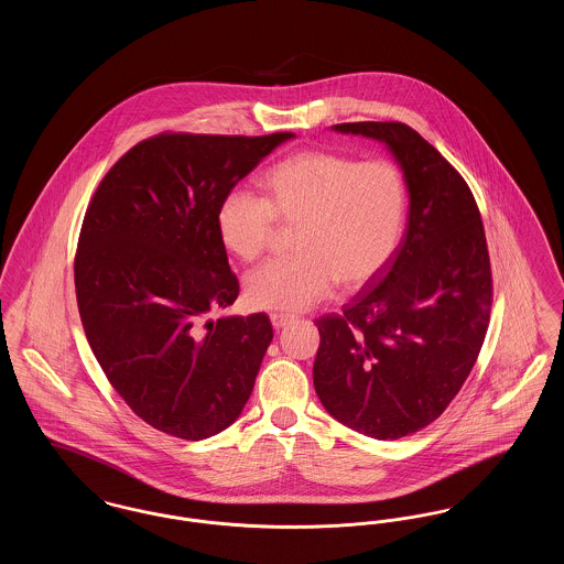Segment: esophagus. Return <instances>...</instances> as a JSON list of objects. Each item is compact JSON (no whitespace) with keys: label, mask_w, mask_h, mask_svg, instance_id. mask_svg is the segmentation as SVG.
Listing matches in <instances>:
<instances>
[{"label":"esophagus","mask_w":564,"mask_h":564,"mask_svg":"<svg viewBox=\"0 0 564 564\" xmlns=\"http://www.w3.org/2000/svg\"><path fill=\"white\" fill-rule=\"evenodd\" d=\"M292 322H294L292 315H283V313H272V315H270V323H272L274 329H281V327H285L288 323Z\"/></svg>","instance_id":"1"}]
</instances>
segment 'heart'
<instances>
[{"instance_id": "heart-1", "label": "heart", "mask_w": 564, "mask_h": 564, "mask_svg": "<svg viewBox=\"0 0 564 564\" xmlns=\"http://www.w3.org/2000/svg\"><path fill=\"white\" fill-rule=\"evenodd\" d=\"M264 198L230 189L215 230L228 253L258 260L274 219L297 224L294 258L270 260L245 276V297L264 311L295 313L340 290H357L389 264L402 241L408 188L391 161L361 162L332 150H304L260 177Z\"/></svg>"}]
</instances>
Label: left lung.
Here are the masks:
<instances>
[{
	"instance_id": "left-lung-1",
	"label": "left lung",
	"mask_w": 564,
	"mask_h": 564,
	"mask_svg": "<svg viewBox=\"0 0 564 564\" xmlns=\"http://www.w3.org/2000/svg\"><path fill=\"white\" fill-rule=\"evenodd\" d=\"M402 166L408 226L389 264L343 313L315 325L323 408L375 440H400L455 400L482 349L492 274L476 198L455 166L402 122H345Z\"/></svg>"
}]
</instances>
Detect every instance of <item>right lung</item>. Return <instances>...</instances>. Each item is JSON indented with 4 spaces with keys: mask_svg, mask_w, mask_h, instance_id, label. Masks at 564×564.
Wrapping results in <instances>:
<instances>
[{
    "mask_svg": "<svg viewBox=\"0 0 564 564\" xmlns=\"http://www.w3.org/2000/svg\"><path fill=\"white\" fill-rule=\"evenodd\" d=\"M292 137H150L86 209L74 262L82 325L111 387L154 430L212 437L253 391L272 325L264 313L207 319L239 295L215 212Z\"/></svg>",
    "mask_w": 564,
    "mask_h": 564,
    "instance_id": "1",
    "label": "right lung"
}]
</instances>
